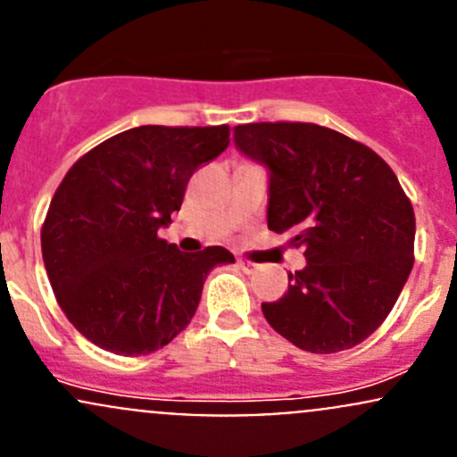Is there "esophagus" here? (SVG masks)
<instances>
[{"label":"esophagus","mask_w":457,"mask_h":457,"mask_svg":"<svg viewBox=\"0 0 457 457\" xmlns=\"http://www.w3.org/2000/svg\"><path fill=\"white\" fill-rule=\"evenodd\" d=\"M238 267H241L245 273H253V271H256V269H258L256 262L247 261V258H238Z\"/></svg>","instance_id":"1"}]
</instances>
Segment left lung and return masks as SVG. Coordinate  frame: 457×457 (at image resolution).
<instances>
[{
  "mask_svg": "<svg viewBox=\"0 0 457 457\" xmlns=\"http://www.w3.org/2000/svg\"><path fill=\"white\" fill-rule=\"evenodd\" d=\"M234 144L269 172L267 225L304 249L289 291L265 302L276 333L330 354L368 339L414 267L416 219L392 168L361 142L311 122L234 127Z\"/></svg>",
  "mask_w": 457,
  "mask_h": 457,
  "instance_id": "1",
  "label": "left lung"
}]
</instances>
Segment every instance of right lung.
Returning a JSON list of instances; mask_svg holds the SVG:
<instances>
[{
  "label": "right lung",
  "mask_w": 457,
  "mask_h": 457,
  "mask_svg": "<svg viewBox=\"0 0 457 457\" xmlns=\"http://www.w3.org/2000/svg\"><path fill=\"white\" fill-rule=\"evenodd\" d=\"M229 146V127L129 129L67 170L41 229L56 300L80 335L109 353H155L190 324L225 247L186 253L157 237L192 172Z\"/></svg>",
  "instance_id": "1"
}]
</instances>
